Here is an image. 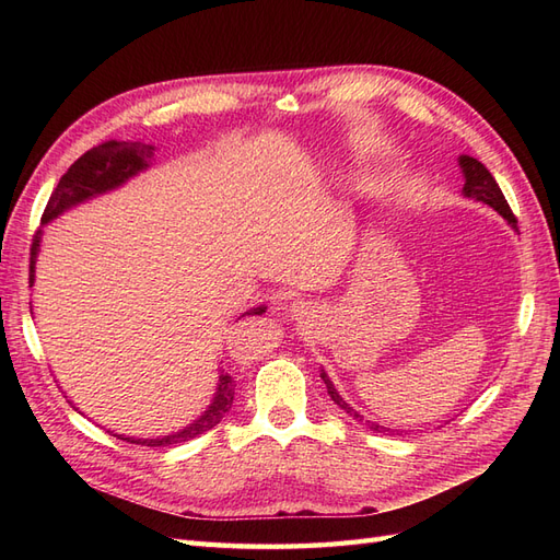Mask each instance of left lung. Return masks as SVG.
<instances>
[{
	"mask_svg": "<svg viewBox=\"0 0 560 560\" xmlns=\"http://www.w3.org/2000/svg\"><path fill=\"white\" fill-rule=\"evenodd\" d=\"M460 167H463V173H465V186H463V194L467 196V198H474V200H481V202H486V206H490L493 210H498L506 222H510L514 229H518L516 224H518V219H516V214L512 212V208H510V202H506V198H504V194H502V189L498 186V182H495V177L488 173V167L481 163V161H477V159H471V156H467V154H463L460 156ZM322 381H325V385H327V393H329V397L334 399V404H338L341 406V409L352 418V420H358V422H362V425H366L369 430H374V432H387V434H395L393 430L389 428H383V425H376V422H371V420H364V416H360L358 411L352 409L350 404H346L343 401V397L336 393V387L331 385V381L327 378V374L325 371H322Z\"/></svg>",
	"mask_w": 560,
	"mask_h": 560,
	"instance_id": "obj_1",
	"label": "left lung"
}]
</instances>
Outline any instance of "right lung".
Masks as SVG:
<instances>
[{"label":"right lung","mask_w":560,"mask_h":560,"mask_svg":"<svg viewBox=\"0 0 560 560\" xmlns=\"http://www.w3.org/2000/svg\"><path fill=\"white\" fill-rule=\"evenodd\" d=\"M151 156H154V147L142 144V142L107 140L103 144L89 149L86 154L79 156L70 165V171L60 177L58 186L46 202V210L42 214V224H48L50 219H56L67 208L77 206V202L86 200L91 196H97V194H105V191L114 189V186L124 184L128 177L138 175L149 165ZM39 243H42V229H37L35 238H32V247H30V282L35 280V261H37ZM261 313H264V308H254L245 315H261ZM233 395H235V381L222 371V376H219L217 395L210 404V409L202 413L194 422V425H189L177 434H167L163 439H144V442L142 439H130V436H118V439H126V442H130V444H147V446H171V444L189 442V439L212 430L217 422L231 411Z\"/></svg>","instance_id":"right-lung-1"}]
</instances>
